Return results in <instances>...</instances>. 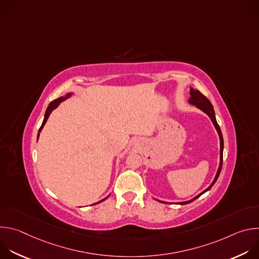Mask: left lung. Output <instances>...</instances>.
<instances>
[{"label":"left lung","instance_id":"obj_1","mask_svg":"<svg viewBox=\"0 0 259 259\" xmlns=\"http://www.w3.org/2000/svg\"><path fill=\"white\" fill-rule=\"evenodd\" d=\"M190 94H191V97L189 99V103L193 104V105H196L198 108H200L202 112H204L205 114H207V116L211 119L215 129L217 130V133H218V136H219V140H220V162H219V167H218V170L216 172V175L214 177V180L213 182L210 184V186L205 190L203 191L201 194H199L198 196H196L194 199L190 200V201H187V202H179V203H176V204H180V205H186V204H189L193 201H195L197 198H199L201 195H203L204 193H206L207 191H209L212 187L213 184L216 182L219 174H220V171H221V167H223V157H224V138H223V133H221V130H220V127L219 125L217 124V121H216V118H215V113H214V108L211 104V102L209 101V99L207 97H205L200 91L198 90H195L194 88H191L190 90ZM159 201V200H158ZM161 203H165L163 201H159Z\"/></svg>","mask_w":259,"mask_h":259}]
</instances>
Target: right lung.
I'll return each instance as SVG.
<instances>
[{"label":"right lung","instance_id":"obj_1","mask_svg":"<svg viewBox=\"0 0 259 259\" xmlns=\"http://www.w3.org/2000/svg\"><path fill=\"white\" fill-rule=\"evenodd\" d=\"M72 95V93H67L65 96H61V97H59V98H57V99H55V100H53L52 102H50V104H49V106L47 107V109H46V113H45V116H44V120H43V123H42V126L40 127V129H39V133H38V138H39V135H40V132L42 131V129H43V127H44V125L46 124V122H47V120H48V118H49V116H50V114L52 113V110L53 109H55L59 104H60V102L61 101H64L65 99H67V98H69L70 96ZM107 198V197H106ZM105 198V199H106ZM105 199H103V200H101V201H99V202H97L96 204H98V203H101L102 201H104ZM95 205V204H94Z\"/></svg>","mask_w":259,"mask_h":259}]
</instances>
